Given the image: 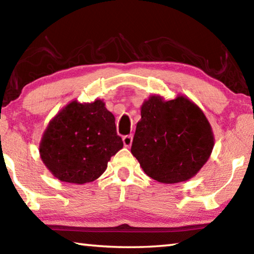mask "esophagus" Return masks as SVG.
<instances>
[{"mask_svg":"<svg viewBox=\"0 0 254 254\" xmlns=\"http://www.w3.org/2000/svg\"><path fill=\"white\" fill-rule=\"evenodd\" d=\"M123 144H124V147H127V148L131 147V144H132V135L123 136Z\"/></svg>","mask_w":254,"mask_h":254,"instance_id":"1","label":"esophagus"}]
</instances>
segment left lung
<instances>
[{
  "label": "left lung",
  "instance_id": "left-lung-1",
  "mask_svg": "<svg viewBox=\"0 0 254 254\" xmlns=\"http://www.w3.org/2000/svg\"><path fill=\"white\" fill-rule=\"evenodd\" d=\"M214 133L200 107L178 94L150 95L141 105L131 152L150 178L177 184L194 177L212 154Z\"/></svg>",
  "mask_w": 254,
  "mask_h": 254
}]
</instances>
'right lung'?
Listing matches in <instances>:
<instances>
[{
  "label": "right lung",
  "mask_w": 254,
  "mask_h": 254,
  "mask_svg": "<svg viewBox=\"0 0 254 254\" xmlns=\"http://www.w3.org/2000/svg\"><path fill=\"white\" fill-rule=\"evenodd\" d=\"M123 148L105 102L74 100L50 120L39 143L44 165L60 182L83 185L101 177Z\"/></svg>",
  "instance_id": "right-lung-1"
}]
</instances>
